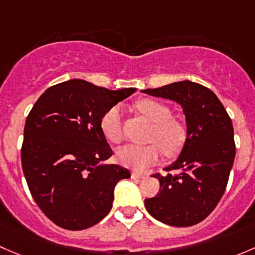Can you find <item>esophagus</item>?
I'll use <instances>...</instances> for the list:
<instances>
[{"mask_svg":"<svg viewBox=\"0 0 255 255\" xmlns=\"http://www.w3.org/2000/svg\"><path fill=\"white\" fill-rule=\"evenodd\" d=\"M131 175H132L133 179H143V178H146L145 173L137 172V170H133V172L131 173Z\"/></svg>","mask_w":255,"mask_h":255,"instance_id":"1","label":"esophagus"}]
</instances>
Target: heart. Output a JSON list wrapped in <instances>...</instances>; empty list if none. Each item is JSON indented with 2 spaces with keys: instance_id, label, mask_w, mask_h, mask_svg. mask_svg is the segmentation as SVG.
<instances>
[{
  "instance_id": "heart-1",
  "label": "heart",
  "mask_w": 255,
  "mask_h": 255,
  "mask_svg": "<svg viewBox=\"0 0 255 255\" xmlns=\"http://www.w3.org/2000/svg\"><path fill=\"white\" fill-rule=\"evenodd\" d=\"M137 109L153 123L148 145H127L118 151V161L123 166L133 169H145L157 163L163 152L167 157L178 156L188 140V128L182 120L172 117V110L166 104L153 99H142ZM101 130L107 140L119 143L123 138V113L120 107L114 106L103 114Z\"/></svg>"
}]
</instances>
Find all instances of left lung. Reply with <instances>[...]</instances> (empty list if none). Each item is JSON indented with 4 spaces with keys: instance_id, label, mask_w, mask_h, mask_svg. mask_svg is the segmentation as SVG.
<instances>
[{
    "instance_id": "1",
    "label": "left lung",
    "mask_w": 255,
    "mask_h": 255,
    "mask_svg": "<svg viewBox=\"0 0 255 255\" xmlns=\"http://www.w3.org/2000/svg\"><path fill=\"white\" fill-rule=\"evenodd\" d=\"M177 102L185 114L188 140L177 161L164 168L159 194L145 199L148 214L175 227L205 220L224 195L235 161L232 120L216 94L205 86L180 81L141 91Z\"/></svg>"
}]
</instances>
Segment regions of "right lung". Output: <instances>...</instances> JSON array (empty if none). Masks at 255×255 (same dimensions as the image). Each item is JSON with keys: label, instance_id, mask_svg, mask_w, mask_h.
<instances>
[{"label": "right lung", "instance_id": "add662e5", "mask_svg": "<svg viewBox=\"0 0 255 255\" xmlns=\"http://www.w3.org/2000/svg\"><path fill=\"white\" fill-rule=\"evenodd\" d=\"M135 91L70 80L46 89L28 114L23 173L35 203L59 227L78 231L98 224L112 209L117 183L130 178L127 168L102 164L113 151L101 119Z\"/></svg>", "mask_w": 255, "mask_h": 255}]
</instances>
